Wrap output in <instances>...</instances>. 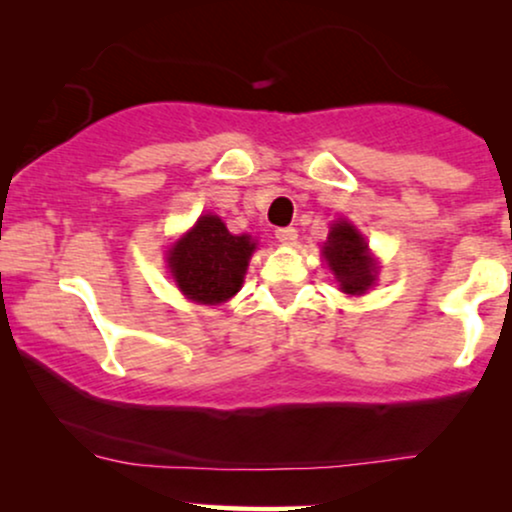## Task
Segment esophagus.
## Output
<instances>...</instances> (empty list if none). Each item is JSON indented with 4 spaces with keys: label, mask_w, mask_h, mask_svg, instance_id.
<instances>
[{
    "label": "esophagus",
    "mask_w": 512,
    "mask_h": 512,
    "mask_svg": "<svg viewBox=\"0 0 512 512\" xmlns=\"http://www.w3.org/2000/svg\"><path fill=\"white\" fill-rule=\"evenodd\" d=\"M274 236H276V240H279L281 245H296L298 231L293 226H284V228H276Z\"/></svg>",
    "instance_id": "esophagus-1"
}]
</instances>
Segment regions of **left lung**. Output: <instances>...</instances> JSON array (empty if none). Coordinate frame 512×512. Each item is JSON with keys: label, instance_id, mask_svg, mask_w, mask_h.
Here are the masks:
<instances>
[{"label": "left lung", "instance_id": "left-lung-1", "mask_svg": "<svg viewBox=\"0 0 512 512\" xmlns=\"http://www.w3.org/2000/svg\"><path fill=\"white\" fill-rule=\"evenodd\" d=\"M325 257L344 293L361 296L375 281V262L368 255L366 240L351 223H334L325 243Z\"/></svg>", "mask_w": 512, "mask_h": 512}]
</instances>
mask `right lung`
I'll list each match as a JSON object with an SVG mask.
<instances>
[{
    "label": "right lung",
    "instance_id": "right-lung-1",
    "mask_svg": "<svg viewBox=\"0 0 512 512\" xmlns=\"http://www.w3.org/2000/svg\"><path fill=\"white\" fill-rule=\"evenodd\" d=\"M250 236H231L219 216H202L170 250V272L180 291L197 303H223L236 296L250 255Z\"/></svg>",
    "mask_w": 512,
    "mask_h": 512
}]
</instances>
